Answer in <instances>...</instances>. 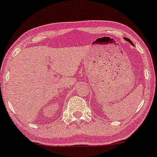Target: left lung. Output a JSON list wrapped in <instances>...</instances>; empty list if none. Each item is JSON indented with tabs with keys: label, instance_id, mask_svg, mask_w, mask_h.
I'll list each match as a JSON object with an SVG mask.
<instances>
[{
	"label": "left lung",
	"instance_id": "8db88e82",
	"mask_svg": "<svg viewBox=\"0 0 157 157\" xmlns=\"http://www.w3.org/2000/svg\"><path fill=\"white\" fill-rule=\"evenodd\" d=\"M124 40H126V41H127V42H129V43H131V44H132V45H133V43H132V41H131L130 40H129V39H128V38H126V37H124Z\"/></svg>",
	"mask_w": 157,
	"mask_h": 157
}]
</instances>
